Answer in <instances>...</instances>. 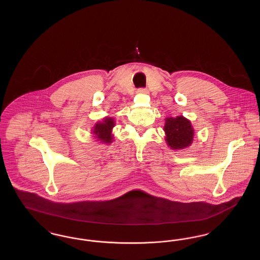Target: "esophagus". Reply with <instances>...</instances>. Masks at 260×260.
Returning a JSON list of instances; mask_svg holds the SVG:
<instances>
[{"instance_id": "obj_1", "label": "esophagus", "mask_w": 260, "mask_h": 260, "mask_svg": "<svg viewBox=\"0 0 260 260\" xmlns=\"http://www.w3.org/2000/svg\"><path fill=\"white\" fill-rule=\"evenodd\" d=\"M149 91L146 88H139V89H137V93H140V94H146Z\"/></svg>"}]
</instances>
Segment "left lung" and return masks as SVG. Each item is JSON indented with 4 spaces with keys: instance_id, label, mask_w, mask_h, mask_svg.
Returning <instances> with one entry per match:
<instances>
[{
    "instance_id": "left-lung-1",
    "label": "left lung",
    "mask_w": 260,
    "mask_h": 260,
    "mask_svg": "<svg viewBox=\"0 0 260 260\" xmlns=\"http://www.w3.org/2000/svg\"><path fill=\"white\" fill-rule=\"evenodd\" d=\"M165 140L173 150H183L191 146L194 140V128L191 122L183 116L165 119Z\"/></svg>"
}]
</instances>
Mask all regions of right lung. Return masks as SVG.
I'll use <instances>...</instances> for the list:
<instances>
[{
    "mask_svg": "<svg viewBox=\"0 0 260 260\" xmlns=\"http://www.w3.org/2000/svg\"><path fill=\"white\" fill-rule=\"evenodd\" d=\"M115 126V120L111 117H105L102 121L95 123L92 126L90 134L96 139V141H100L103 144H110L113 142V127Z\"/></svg>",
    "mask_w": 260,
    "mask_h": 260,
    "instance_id": "add662e5",
    "label": "right lung"
}]
</instances>
